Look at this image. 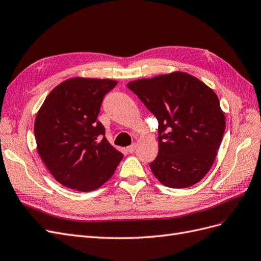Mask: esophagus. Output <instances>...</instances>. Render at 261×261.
Here are the masks:
<instances>
[{
	"label": "esophagus",
	"instance_id": "1",
	"mask_svg": "<svg viewBox=\"0 0 261 261\" xmlns=\"http://www.w3.org/2000/svg\"><path fill=\"white\" fill-rule=\"evenodd\" d=\"M136 144H133V145H130V146H128L127 148H126V149H127V151L129 152V153H133L134 151H135V149H136Z\"/></svg>",
	"mask_w": 261,
	"mask_h": 261
}]
</instances>
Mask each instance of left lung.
I'll list each match as a JSON object with an SVG mask.
<instances>
[{
  "label": "left lung",
  "mask_w": 261,
  "mask_h": 261,
  "mask_svg": "<svg viewBox=\"0 0 261 261\" xmlns=\"http://www.w3.org/2000/svg\"><path fill=\"white\" fill-rule=\"evenodd\" d=\"M128 89L159 122L153 175L171 188H186L206 176L218 154L225 116L216 92L183 72L133 81Z\"/></svg>",
  "instance_id": "8db88e82"
}]
</instances>
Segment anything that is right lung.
<instances>
[{
	"mask_svg": "<svg viewBox=\"0 0 261 261\" xmlns=\"http://www.w3.org/2000/svg\"><path fill=\"white\" fill-rule=\"evenodd\" d=\"M116 81L74 77L48 94L36 116L37 150L63 186L91 192L112 177L123 153L109 143L97 117Z\"/></svg>",
	"mask_w": 261,
	"mask_h": 261,
	"instance_id": "1",
	"label": "right lung"
}]
</instances>
